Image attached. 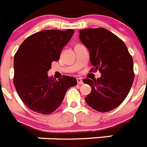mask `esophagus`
<instances>
[{"label": "esophagus", "mask_w": 147, "mask_h": 147, "mask_svg": "<svg viewBox=\"0 0 147 147\" xmlns=\"http://www.w3.org/2000/svg\"><path fill=\"white\" fill-rule=\"evenodd\" d=\"M76 80H77L78 85H82L83 84L82 80L81 78H77V79H76Z\"/></svg>", "instance_id": "34e87169"}]
</instances>
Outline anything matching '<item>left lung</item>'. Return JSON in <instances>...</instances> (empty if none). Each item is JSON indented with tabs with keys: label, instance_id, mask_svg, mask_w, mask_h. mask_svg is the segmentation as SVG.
Instances as JSON below:
<instances>
[{
	"label": "left lung",
	"instance_id": "obj_1",
	"mask_svg": "<svg viewBox=\"0 0 147 147\" xmlns=\"http://www.w3.org/2000/svg\"><path fill=\"white\" fill-rule=\"evenodd\" d=\"M80 40L88 48L90 60L101 77L85 79L91 87L85 97L90 107L102 113L116 108L124 102L133 83V60L120 38L106 28L80 30Z\"/></svg>",
	"mask_w": 147,
	"mask_h": 147
}]
</instances>
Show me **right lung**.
Wrapping results in <instances>:
<instances>
[{
    "label": "right lung",
    "mask_w": 147,
    "mask_h": 147,
    "mask_svg": "<svg viewBox=\"0 0 147 147\" xmlns=\"http://www.w3.org/2000/svg\"><path fill=\"white\" fill-rule=\"evenodd\" d=\"M74 31L45 30L27 37L14 57V85L22 102L30 110L50 114L59 107L67 89L77 84L76 78L63 76L56 80L48 76L53 61Z\"/></svg>",
    "instance_id": "add662e5"
}]
</instances>
